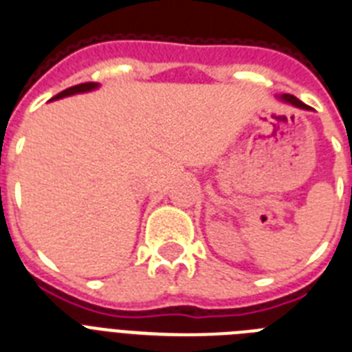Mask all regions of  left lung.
Here are the masks:
<instances>
[{
	"mask_svg": "<svg viewBox=\"0 0 352 352\" xmlns=\"http://www.w3.org/2000/svg\"><path fill=\"white\" fill-rule=\"evenodd\" d=\"M281 100H285L286 103H292V105H295V107H300V109H309L308 105H306V103H302V102H300L299 98H295L294 94H283V96H281Z\"/></svg>",
	"mask_w": 352,
	"mask_h": 352,
	"instance_id": "8db88e82",
	"label": "left lung"
}]
</instances>
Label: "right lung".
Returning <instances> with one entry per match:
<instances>
[{"label":"right lung","instance_id":"1","mask_svg":"<svg viewBox=\"0 0 352 352\" xmlns=\"http://www.w3.org/2000/svg\"><path fill=\"white\" fill-rule=\"evenodd\" d=\"M96 87H98V84H96V82H85V84L73 85V87H67V89H64L62 93H58L57 96H55V100L64 98V96H69V94H75V93H85V91L96 89Z\"/></svg>","mask_w":352,"mask_h":352}]
</instances>
